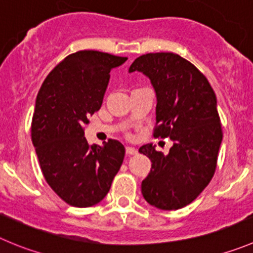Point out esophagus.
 <instances>
[{"instance_id":"obj_1","label":"esophagus","mask_w":253,"mask_h":253,"mask_svg":"<svg viewBox=\"0 0 253 253\" xmlns=\"http://www.w3.org/2000/svg\"><path fill=\"white\" fill-rule=\"evenodd\" d=\"M137 153V150L134 147H126V155L131 156V155H136Z\"/></svg>"}]
</instances>
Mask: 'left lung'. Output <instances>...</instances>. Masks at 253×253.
Masks as SVG:
<instances>
[{
    "label": "left lung",
    "instance_id": "8db88e82",
    "mask_svg": "<svg viewBox=\"0 0 253 253\" xmlns=\"http://www.w3.org/2000/svg\"><path fill=\"white\" fill-rule=\"evenodd\" d=\"M134 71L143 73L155 89L153 136L173 142L167 155L151 143L140 147L152 162L141 192L156 209H182L205 190L216 169L222 142L216 94L192 63L171 52L140 56L128 68Z\"/></svg>",
    "mask_w": 253,
    "mask_h": 253
}]
</instances>
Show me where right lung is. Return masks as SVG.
<instances>
[{
  "mask_svg": "<svg viewBox=\"0 0 253 253\" xmlns=\"http://www.w3.org/2000/svg\"><path fill=\"white\" fill-rule=\"evenodd\" d=\"M127 57L79 51L49 72L40 88L32 119V142L49 187L75 207L101 202L125 157L121 142L89 146L84 126L98 111L110 72Z\"/></svg>",
  "mask_w": 253,
  "mask_h": 253,
  "instance_id": "right-lung-1",
  "label": "right lung"
}]
</instances>
